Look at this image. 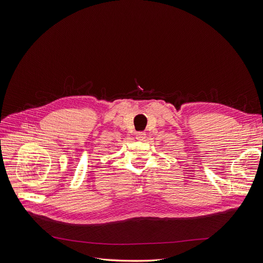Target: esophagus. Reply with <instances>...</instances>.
<instances>
[{"instance_id": "34e87169", "label": "esophagus", "mask_w": 263, "mask_h": 263, "mask_svg": "<svg viewBox=\"0 0 263 263\" xmlns=\"http://www.w3.org/2000/svg\"><path fill=\"white\" fill-rule=\"evenodd\" d=\"M146 134L144 132H138L136 133V139L139 140V141H143L145 139Z\"/></svg>"}]
</instances>
